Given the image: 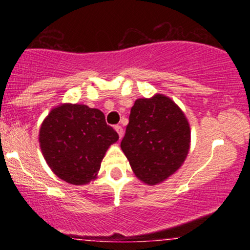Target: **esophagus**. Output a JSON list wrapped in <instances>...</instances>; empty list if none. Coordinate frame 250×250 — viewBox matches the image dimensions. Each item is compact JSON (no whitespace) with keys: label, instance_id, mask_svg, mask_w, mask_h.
I'll use <instances>...</instances> for the list:
<instances>
[{"label":"esophagus","instance_id":"obj_1","mask_svg":"<svg viewBox=\"0 0 250 250\" xmlns=\"http://www.w3.org/2000/svg\"><path fill=\"white\" fill-rule=\"evenodd\" d=\"M115 130L117 131V134H119L120 139H122V136H123V129H122L121 125H115Z\"/></svg>","mask_w":250,"mask_h":250}]
</instances>
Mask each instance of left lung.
Here are the masks:
<instances>
[{
    "label": "left lung",
    "instance_id": "obj_1",
    "mask_svg": "<svg viewBox=\"0 0 250 250\" xmlns=\"http://www.w3.org/2000/svg\"><path fill=\"white\" fill-rule=\"evenodd\" d=\"M189 145L187 119L169 97L135 101L121 148L140 180L151 186L165 181L181 167Z\"/></svg>",
    "mask_w": 250,
    "mask_h": 250
}]
</instances>
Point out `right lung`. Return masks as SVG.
<instances>
[{"mask_svg": "<svg viewBox=\"0 0 250 250\" xmlns=\"http://www.w3.org/2000/svg\"><path fill=\"white\" fill-rule=\"evenodd\" d=\"M119 135L104 114L84 104H62L40 129V147L51 170L71 185L95 179L105 151Z\"/></svg>", "mask_w": 250, "mask_h": 250, "instance_id": "add662e5", "label": "right lung"}]
</instances>
